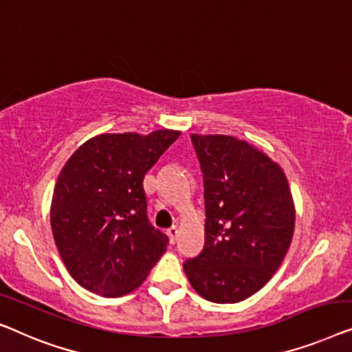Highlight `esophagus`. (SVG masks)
<instances>
[{
    "instance_id": "esophagus-1",
    "label": "esophagus",
    "mask_w": 352,
    "mask_h": 352,
    "mask_svg": "<svg viewBox=\"0 0 352 352\" xmlns=\"http://www.w3.org/2000/svg\"><path fill=\"white\" fill-rule=\"evenodd\" d=\"M167 236H169V239L172 244L177 241V236H178V226H170L169 230H167Z\"/></svg>"
}]
</instances>
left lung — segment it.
I'll list each match as a JSON object with an SVG mask.
<instances>
[{
	"mask_svg": "<svg viewBox=\"0 0 352 352\" xmlns=\"http://www.w3.org/2000/svg\"><path fill=\"white\" fill-rule=\"evenodd\" d=\"M204 175L206 242L183 270L214 303H239L279 270L295 230V204L282 167L252 143L191 133Z\"/></svg>",
	"mask_w": 352,
	"mask_h": 352,
	"instance_id": "1",
	"label": "left lung"
}]
</instances>
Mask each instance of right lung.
I'll return each mask as SVG.
<instances>
[{
  "mask_svg": "<svg viewBox=\"0 0 352 352\" xmlns=\"http://www.w3.org/2000/svg\"><path fill=\"white\" fill-rule=\"evenodd\" d=\"M180 131L100 133L84 142L58 174L51 228L68 273L107 298L143 284L169 244L146 217L143 178Z\"/></svg>",
  "mask_w": 352,
  "mask_h": 352,
  "instance_id": "obj_1",
  "label": "right lung"
}]
</instances>
